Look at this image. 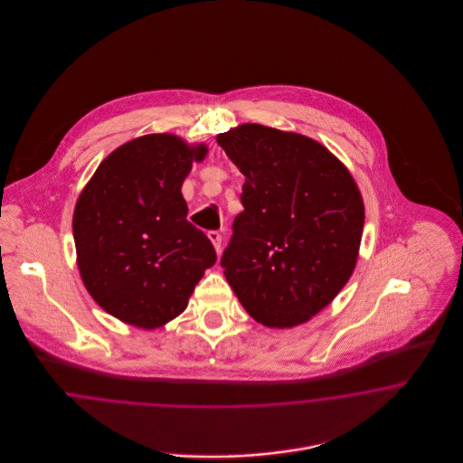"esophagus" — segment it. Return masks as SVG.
Masks as SVG:
<instances>
[{
  "instance_id": "1",
  "label": "esophagus",
  "mask_w": 463,
  "mask_h": 463,
  "mask_svg": "<svg viewBox=\"0 0 463 463\" xmlns=\"http://www.w3.org/2000/svg\"><path fill=\"white\" fill-rule=\"evenodd\" d=\"M208 238H210V241L213 242V246H215V250L217 251H221L222 246V234L219 231H210L208 232Z\"/></svg>"
}]
</instances>
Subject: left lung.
<instances>
[{
    "mask_svg": "<svg viewBox=\"0 0 463 463\" xmlns=\"http://www.w3.org/2000/svg\"><path fill=\"white\" fill-rule=\"evenodd\" d=\"M217 140L246 176L244 210L222 253L225 279L255 321L302 325L353 276L364 227L359 189L304 135L246 123Z\"/></svg>",
    "mask_w": 463,
    "mask_h": 463,
    "instance_id": "obj_1",
    "label": "left lung"
}]
</instances>
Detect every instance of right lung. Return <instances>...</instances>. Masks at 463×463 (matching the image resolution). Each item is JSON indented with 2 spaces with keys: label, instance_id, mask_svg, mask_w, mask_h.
Instances as JSON below:
<instances>
[{
  "label": "right lung",
  "instance_id": "add662e5",
  "mask_svg": "<svg viewBox=\"0 0 463 463\" xmlns=\"http://www.w3.org/2000/svg\"><path fill=\"white\" fill-rule=\"evenodd\" d=\"M204 155L203 144L146 135L110 153L83 189L72 217L78 267L93 300L114 317L144 330L172 321L217 262L180 193Z\"/></svg>",
  "mask_w": 463,
  "mask_h": 463
}]
</instances>
